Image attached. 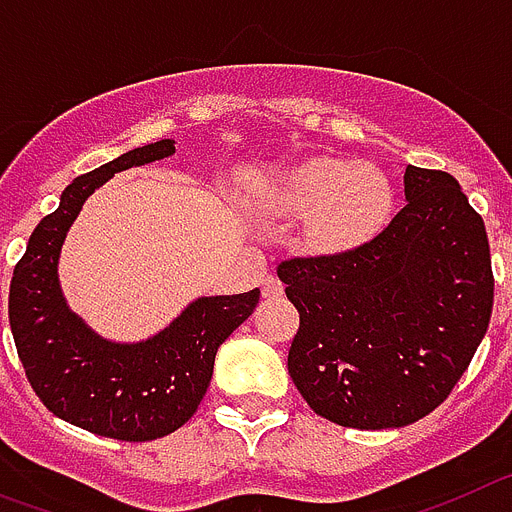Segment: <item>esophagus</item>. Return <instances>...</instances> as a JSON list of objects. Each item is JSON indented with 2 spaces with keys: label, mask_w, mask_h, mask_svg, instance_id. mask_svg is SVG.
<instances>
[{
  "label": "esophagus",
  "mask_w": 512,
  "mask_h": 512,
  "mask_svg": "<svg viewBox=\"0 0 512 512\" xmlns=\"http://www.w3.org/2000/svg\"><path fill=\"white\" fill-rule=\"evenodd\" d=\"M262 296L265 299H278V296H283V283L275 278V275H268L265 281H262Z\"/></svg>",
  "instance_id": "esophagus-1"
}]
</instances>
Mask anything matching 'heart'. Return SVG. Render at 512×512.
<instances>
[{"instance_id": "b5f03b06", "label": "heart", "mask_w": 512, "mask_h": 512, "mask_svg": "<svg viewBox=\"0 0 512 512\" xmlns=\"http://www.w3.org/2000/svg\"><path fill=\"white\" fill-rule=\"evenodd\" d=\"M281 203L291 213H309L301 237L306 250L337 255L384 229L394 208V188L376 164L319 157L288 177Z\"/></svg>"}]
</instances>
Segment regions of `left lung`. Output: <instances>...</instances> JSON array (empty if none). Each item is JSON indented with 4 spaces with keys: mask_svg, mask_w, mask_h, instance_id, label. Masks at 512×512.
<instances>
[{
    "mask_svg": "<svg viewBox=\"0 0 512 512\" xmlns=\"http://www.w3.org/2000/svg\"><path fill=\"white\" fill-rule=\"evenodd\" d=\"M402 211L371 242L278 265L299 309L288 373L342 428H404L459 384L490 327V242L456 177L407 164Z\"/></svg>",
    "mask_w": 512,
    "mask_h": 512,
    "instance_id": "8db88e82",
    "label": "left lung"
}]
</instances>
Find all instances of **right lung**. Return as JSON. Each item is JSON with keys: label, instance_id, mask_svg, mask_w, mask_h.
<instances>
[{"label": "right lung", "instance_id": "add662e5", "mask_svg": "<svg viewBox=\"0 0 512 512\" xmlns=\"http://www.w3.org/2000/svg\"><path fill=\"white\" fill-rule=\"evenodd\" d=\"M172 154L175 141L162 139L77 177L35 226L10 283L12 337L38 399L61 420L118 441H154L182 428L211 384L219 345L260 301V288L203 296L141 342L102 340L66 306L59 255L82 203L115 172Z\"/></svg>", "mask_w": 512, "mask_h": 512}]
</instances>
